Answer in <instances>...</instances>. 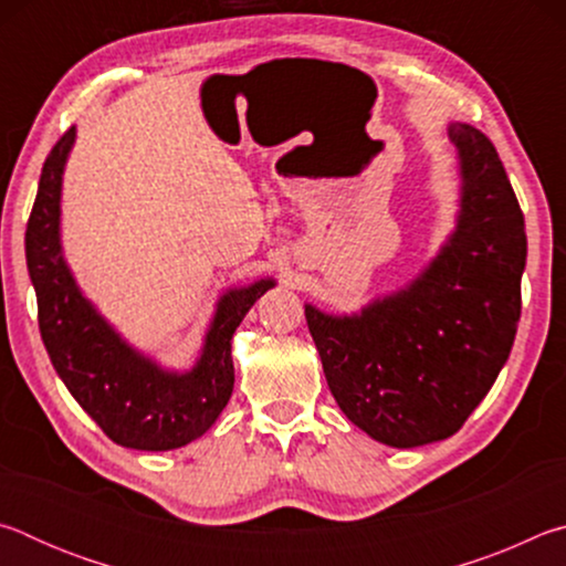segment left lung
Here are the masks:
<instances>
[{"label":"left lung","mask_w":566,"mask_h":566,"mask_svg":"<svg viewBox=\"0 0 566 566\" xmlns=\"http://www.w3.org/2000/svg\"><path fill=\"white\" fill-rule=\"evenodd\" d=\"M462 161L457 232L407 290L359 317L306 304L339 409L371 439L419 447L452 437L492 389L522 314L524 214L486 134L452 124Z\"/></svg>","instance_id":"left-lung-1"}]
</instances>
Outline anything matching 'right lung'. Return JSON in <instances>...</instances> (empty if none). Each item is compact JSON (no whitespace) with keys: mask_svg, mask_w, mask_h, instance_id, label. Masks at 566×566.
<instances>
[{"mask_svg":"<svg viewBox=\"0 0 566 566\" xmlns=\"http://www.w3.org/2000/svg\"><path fill=\"white\" fill-rule=\"evenodd\" d=\"M72 142L74 127L46 155L24 234L46 354L72 397L112 442L145 452L185 447L214 424L232 397V337L249 306L274 282L262 280L222 296L202 357L187 375L161 371L129 349L76 290L62 260L60 189Z\"/></svg>","mask_w":566,"mask_h":566,"instance_id":"obj_1","label":"right lung"}]
</instances>
